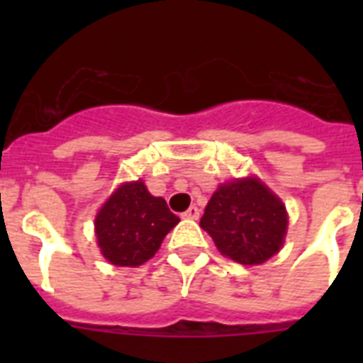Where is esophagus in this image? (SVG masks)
Instances as JSON below:
<instances>
[{"label":"esophagus","instance_id":"1","mask_svg":"<svg viewBox=\"0 0 363 363\" xmlns=\"http://www.w3.org/2000/svg\"><path fill=\"white\" fill-rule=\"evenodd\" d=\"M182 216H184V218H190V220H198V218H199V209H198V207H196V205H192L190 209L182 213Z\"/></svg>","mask_w":363,"mask_h":363}]
</instances>
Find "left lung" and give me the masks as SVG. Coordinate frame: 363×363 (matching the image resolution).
<instances>
[{
	"instance_id": "left-lung-1",
	"label": "left lung",
	"mask_w": 363,
	"mask_h": 363,
	"mask_svg": "<svg viewBox=\"0 0 363 363\" xmlns=\"http://www.w3.org/2000/svg\"><path fill=\"white\" fill-rule=\"evenodd\" d=\"M199 226L224 256L239 264L258 265L281 250L288 215L284 203L264 182L247 177L218 186Z\"/></svg>"
}]
</instances>
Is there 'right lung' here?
<instances>
[{"instance_id":"right-lung-1","label":"right lung","mask_w":363,"mask_h":363,"mask_svg":"<svg viewBox=\"0 0 363 363\" xmlns=\"http://www.w3.org/2000/svg\"><path fill=\"white\" fill-rule=\"evenodd\" d=\"M179 224L164 198H154L143 181L124 182L96 216V238L111 264L137 267L158 252L164 238Z\"/></svg>"}]
</instances>
